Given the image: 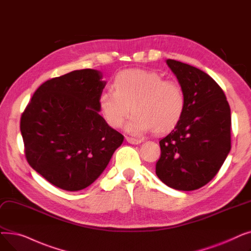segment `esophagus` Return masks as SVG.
<instances>
[{
    "mask_svg": "<svg viewBox=\"0 0 251 251\" xmlns=\"http://www.w3.org/2000/svg\"><path fill=\"white\" fill-rule=\"evenodd\" d=\"M126 140L131 143V144H139L141 142L140 139H137V138H133V137H126Z\"/></svg>",
    "mask_w": 251,
    "mask_h": 251,
    "instance_id": "esophagus-1",
    "label": "esophagus"
}]
</instances>
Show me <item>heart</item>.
<instances>
[{
    "instance_id": "1",
    "label": "heart",
    "mask_w": 251,
    "mask_h": 251,
    "mask_svg": "<svg viewBox=\"0 0 251 251\" xmlns=\"http://www.w3.org/2000/svg\"><path fill=\"white\" fill-rule=\"evenodd\" d=\"M113 91L100 96L99 108L111 127L119 128L131 109L134 112L126 124L132 134L153 130L166 133L180 122L185 112L186 100L181 86L172 80H163L154 71L129 69L117 73Z\"/></svg>"
}]
</instances>
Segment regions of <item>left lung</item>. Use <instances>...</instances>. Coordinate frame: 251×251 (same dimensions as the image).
I'll return each instance as SVG.
<instances>
[{
  "label": "left lung",
  "mask_w": 251,
  "mask_h": 251,
  "mask_svg": "<svg viewBox=\"0 0 251 251\" xmlns=\"http://www.w3.org/2000/svg\"><path fill=\"white\" fill-rule=\"evenodd\" d=\"M185 95L180 122L160 141L155 174L167 186L199 189L212 180L231 150V110L219 84L193 66L168 59Z\"/></svg>",
  "instance_id": "8db88e82"
}]
</instances>
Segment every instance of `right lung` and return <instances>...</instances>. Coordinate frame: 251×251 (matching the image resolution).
<instances>
[{"mask_svg": "<svg viewBox=\"0 0 251 251\" xmlns=\"http://www.w3.org/2000/svg\"><path fill=\"white\" fill-rule=\"evenodd\" d=\"M94 69L75 70L39 86L20 120L25 156L52 185L78 191L107 168L124 136L99 114L105 81Z\"/></svg>", "mask_w": 251, "mask_h": 251, "instance_id": "right-lung-1", "label": "right lung"}]
</instances>
